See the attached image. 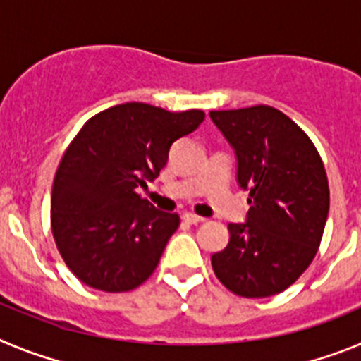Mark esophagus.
I'll return each instance as SVG.
<instances>
[{
  "mask_svg": "<svg viewBox=\"0 0 361 361\" xmlns=\"http://www.w3.org/2000/svg\"><path fill=\"white\" fill-rule=\"evenodd\" d=\"M183 219L186 220L188 224H199V222H202V216L200 215H197V213H191V212H188V213H184L183 215Z\"/></svg>",
  "mask_w": 361,
  "mask_h": 361,
  "instance_id": "esophagus-1",
  "label": "esophagus"
}]
</instances>
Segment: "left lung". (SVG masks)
Masks as SVG:
<instances>
[{"label": "left lung", "mask_w": 361, "mask_h": 361, "mask_svg": "<svg viewBox=\"0 0 361 361\" xmlns=\"http://www.w3.org/2000/svg\"><path fill=\"white\" fill-rule=\"evenodd\" d=\"M235 148L238 184L250 190L245 224L212 255L216 279L244 298L279 295L312 262L329 213V183L317 146L286 114L267 104L209 111Z\"/></svg>", "instance_id": "left-lung-1"}]
</instances>
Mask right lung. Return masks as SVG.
I'll use <instances>...</instances> for the list:
<instances>
[{"instance_id":"1","label":"right lung","mask_w":361,"mask_h":361,"mask_svg":"<svg viewBox=\"0 0 361 361\" xmlns=\"http://www.w3.org/2000/svg\"><path fill=\"white\" fill-rule=\"evenodd\" d=\"M204 117L202 110L124 103L82 124L59 162L50 202L57 250L82 283L124 293L152 276L180 216L153 208L137 190Z\"/></svg>"}]
</instances>
